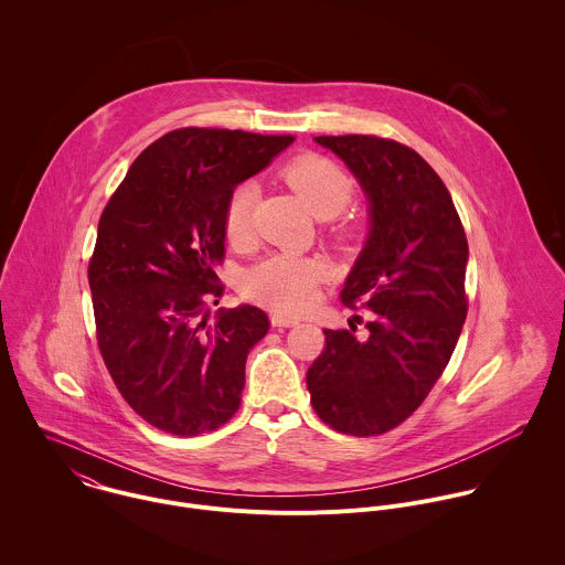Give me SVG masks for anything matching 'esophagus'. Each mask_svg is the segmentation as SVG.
<instances>
[{
    "label": "esophagus",
    "instance_id": "esophagus-1",
    "mask_svg": "<svg viewBox=\"0 0 565 565\" xmlns=\"http://www.w3.org/2000/svg\"><path fill=\"white\" fill-rule=\"evenodd\" d=\"M296 323L298 320H294V318H287L282 313H271V326H276V328H291Z\"/></svg>",
    "mask_w": 565,
    "mask_h": 565
}]
</instances>
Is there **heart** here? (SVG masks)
Returning <instances> with one entry per match:
<instances>
[{"label": "heart", "instance_id": "1", "mask_svg": "<svg viewBox=\"0 0 565 565\" xmlns=\"http://www.w3.org/2000/svg\"><path fill=\"white\" fill-rule=\"evenodd\" d=\"M282 180L305 200L318 217H332L348 206L354 193L352 175L328 157L307 152L280 169ZM256 184L239 182L224 204V231L228 242L247 245L254 239ZM359 231L356 220H343L337 233L348 239ZM328 276V265L318 256L278 252L256 263L243 276V296L280 313H302L313 307L318 287Z\"/></svg>", "mask_w": 565, "mask_h": 565}]
</instances>
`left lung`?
<instances>
[{
    "label": "left lung",
    "instance_id": "8db88e82",
    "mask_svg": "<svg viewBox=\"0 0 565 565\" xmlns=\"http://www.w3.org/2000/svg\"><path fill=\"white\" fill-rule=\"evenodd\" d=\"M370 198L372 233L341 302L370 309L367 337L326 328L307 372L323 424L372 437L401 426L446 370L468 316V239L455 202L415 150L376 135L316 137Z\"/></svg>",
    "mask_w": 565,
    "mask_h": 565
}]
</instances>
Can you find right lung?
I'll return each instance as SVG.
<instances>
[{"label": "right lung", "mask_w": 565, "mask_h": 565, "mask_svg": "<svg viewBox=\"0 0 565 565\" xmlns=\"http://www.w3.org/2000/svg\"><path fill=\"white\" fill-rule=\"evenodd\" d=\"M296 137L178 128L148 146L110 195L88 260L95 337L106 370L154 428L195 437L242 404L245 359L265 311L220 309L224 204Z\"/></svg>", "instance_id": "obj_1"}]
</instances>
